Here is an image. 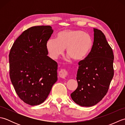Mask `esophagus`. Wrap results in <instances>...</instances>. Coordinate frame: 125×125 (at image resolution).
I'll use <instances>...</instances> for the list:
<instances>
[{
    "instance_id": "obj_1",
    "label": "esophagus",
    "mask_w": 125,
    "mask_h": 125,
    "mask_svg": "<svg viewBox=\"0 0 125 125\" xmlns=\"http://www.w3.org/2000/svg\"><path fill=\"white\" fill-rule=\"evenodd\" d=\"M58 75L61 78H65L68 75V72L65 69H61L58 73Z\"/></svg>"
}]
</instances>
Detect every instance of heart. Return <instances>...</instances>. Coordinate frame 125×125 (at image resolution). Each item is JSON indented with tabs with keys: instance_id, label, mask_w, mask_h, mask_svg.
<instances>
[{
	"instance_id": "b5f03b06",
	"label": "heart",
	"mask_w": 125,
	"mask_h": 125,
	"mask_svg": "<svg viewBox=\"0 0 125 125\" xmlns=\"http://www.w3.org/2000/svg\"><path fill=\"white\" fill-rule=\"evenodd\" d=\"M93 40L90 34L81 30H65L58 32L56 39H50L46 42L47 51L52 59H57L66 52L75 61L84 59L92 48Z\"/></svg>"
}]
</instances>
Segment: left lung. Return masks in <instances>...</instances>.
<instances>
[{
	"mask_svg": "<svg viewBox=\"0 0 125 125\" xmlns=\"http://www.w3.org/2000/svg\"><path fill=\"white\" fill-rule=\"evenodd\" d=\"M94 31L92 48L78 63V87L71 94L72 99L81 106L90 107L99 103L106 94L114 75L112 48L102 31L96 28Z\"/></svg>",
	"mask_w": 125,
	"mask_h": 125,
	"instance_id": "8db88e82",
	"label": "left lung"
}]
</instances>
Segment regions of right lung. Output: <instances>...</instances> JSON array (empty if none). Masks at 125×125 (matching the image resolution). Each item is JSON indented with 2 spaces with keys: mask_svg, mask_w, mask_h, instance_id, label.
Listing matches in <instances>:
<instances>
[{
  "mask_svg": "<svg viewBox=\"0 0 125 125\" xmlns=\"http://www.w3.org/2000/svg\"><path fill=\"white\" fill-rule=\"evenodd\" d=\"M50 26H34L16 39L9 54L10 76L15 91L31 106L44 102L57 80V63L48 56Z\"/></svg>",
  "mask_w": 125,
  "mask_h": 125,
  "instance_id": "right-lung-1",
  "label": "right lung"
}]
</instances>
